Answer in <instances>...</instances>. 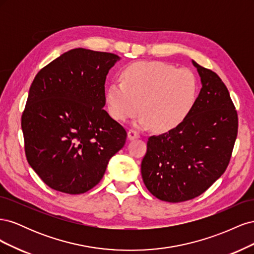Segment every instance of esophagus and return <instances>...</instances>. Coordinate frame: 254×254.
<instances>
[{"mask_svg":"<svg viewBox=\"0 0 254 254\" xmlns=\"http://www.w3.org/2000/svg\"><path fill=\"white\" fill-rule=\"evenodd\" d=\"M127 134H128L129 140H133V139H137V137H140V133L134 129H129V131H128Z\"/></svg>","mask_w":254,"mask_h":254,"instance_id":"esophagus-1","label":"esophagus"}]
</instances>
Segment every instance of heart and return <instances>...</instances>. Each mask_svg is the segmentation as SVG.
I'll list each match as a JSON object with an SVG mask.
<instances>
[{"mask_svg": "<svg viewBox=\"0 0 254 254\" xmlns=\"http://www.w3.org/2000/svg\"><path fill=\"white\" fill-rule=\"evenodd\" d=\"M199 80L190 68H176L162 61H137L122 72L106 91L111 118L126 122L143 112L136 126H155L161 132L179 126L193 110L199 95Z\"/></svg>", "mask_w": 254, "mask_h": 254, "instance_id": "obj_1", "label": "heart"}]
</instances>
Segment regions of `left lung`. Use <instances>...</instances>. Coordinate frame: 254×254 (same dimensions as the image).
I'll list each match as a JSON object with an SVG mask.
<instances>
[{"instance_id":"left-lung-1","label":"left lung","mask_w":254,"mask_h":254,"mask_svg":"<svg viewBox=\"0 0 254 254\" xmlns=\"http://www.w3.org/2000/svg\"><path fill=\"white\" fill-rule=\"evenodd\" d=\"M202 88L179 126L148 137L141 164L144 184L160 200L198 197L225 173L237 136V112L219 76L193 60Z\"/></svg>"}]
</instances>
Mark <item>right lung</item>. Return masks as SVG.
I'll return each mask as SVG.
<instances>
[{
    "instance_id": "add662e5",
    "label": "right lung",
    "mask_w": 254,
    "mask_h": 254,
    "mask_svg": "<svg viewBox=\"0 0 254 254\" xmlns=\"http://www.w3.org/2000/svg\"><path fill=\"white\" fill-rule=\"evenodd\" d=\"M115 54L74 49L36 75L21 119L29 165L51 189L86 193L102 180L127 132L103 108Z\"/></svg>"
}]
</instances>
